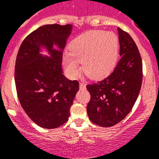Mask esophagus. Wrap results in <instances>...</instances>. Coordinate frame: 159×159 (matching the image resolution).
<instances>
[{
    "instance_id": "1",
    "label": "esophagus",
    "mask_w": 159,
    "mask_h": 159,
    "mask_svg": "<svg viewBox=\"0 0 159 159\" xmlns=\"http://www.w3.org/2000/svg\"><path fill=\"white\" fill-rule=\"evenodd\" d=\"M80 89H85V88H86V84L80 83Z\"/></svg>"
}]
</instances>
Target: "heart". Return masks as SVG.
Masks as SVG:
<instances>
[{
  "label": "heart",
  "instance_id": "b5f03b06",
  "mask_svg": "<svg viewBox=\"0 0 159 159\" xmlns=\"http://www.w3.org/2000/svg\"><path fill=\"white\" fill-rule=\"evenodd\" d=\"M68 51L63 56V64L70 77L83 70L92 80L103 78L111 72L117 63L119 40L112 32L88 31L74 38Z\"/></svg>",
  "mask_w": 159,
  "mask_h": 159
}]
</instances>
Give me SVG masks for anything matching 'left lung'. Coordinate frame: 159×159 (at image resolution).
I'll use <instances>...</instances> for the list:
<instances>
[{
    "label": "left lung",
    "instance_id": "8db88e82",
    "mask_svg": "<svg viewBox=\"0 0 159 159\" xmlns=\"http://www.w3.org/2000/svg\"><path fill=\"white\" fill-rule=\"evenodd\" d=\"M121 59L109 76L87 85L91 99L88 117L100 127H109L122 121L131 111L143 81V63L137 45L127 33L118 28Z\"/></svg>",
    "mask_w": 159,
    "mask_h": 159
}]
</instances>
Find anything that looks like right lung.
<instances>
[{
  "mask_svg": "<svg viewBox=\"0 0 159 159\" xmlns=\"http://www.w3.org/2000/svg\"><path fill=\"white\" fill-rule=\"evenodd\" d=\"M72 25H43L25 38L15 64V84L20 105L38 126L54 129L65 123L79 82L63 75V50ZM44 50L45 56L41 53Z\"/></svg>",
  "mask_w": 159,
  "mask_h": 159,
  "instance_id": "obj_1",
  "label": "right lung"
}]
</instances>
